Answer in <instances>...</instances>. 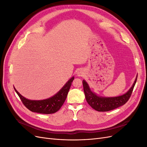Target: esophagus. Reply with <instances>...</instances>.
<instances>
[{"mask_svg":"<svg viewBox=\"0 0 147 147\" xmlns=\"http://www.w3.org/2000/svg\"><path fill=\"white\" fill-rule=\"evenodd\" d=\"M84 72H83V70L80 69V70H78V72H77L78 76H79V77H83V75H84Z\"/></svg>","mask_w":147,"mask_h":147,"instance_id":"esophagus-1","label":"esophagus"}]
</instances>
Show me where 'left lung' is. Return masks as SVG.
<instances>
[{
  "instance_id": "left-lung-1",
  "label": "left lung",
  "mask_w": 147,
  "mask_h": 147,
  "mask_svg": "<svg viewBox=\"0 0 147 147\" xmlns=\"http://www.w3.org/2000/svg\"><path fill=\"white\" fill-rule=\"evenodd\" d=\"M137 76L132 86L126 93L122 96L113 97H104L97 96L95 93L91 91L88 83L83 80V85L86 100L92 109L98 112H108L117 109L125 104L129 99L137 82Z\"/></svg>"
}]
</instances>
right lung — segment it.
<instances>
[{
	"mask_svg": "<svg viewBox=\"0 0 147 147\" xmlns=\"http://www.w3.org/2000/svg\"><path fill=\"white\" fill-rule=\"evenodd\" d=\"M74 79V77L71 78L58 92L50 98L45 100H33L28 99L21 96L15 88L14 89L23 104L31 112L43 114H51L57 112L64 103Z\"/></svg>",
	"mask_w": 147,
	"mask_h": 147,
	"instance_id": "1",
	"label": "right lung"
}]
</instances>
